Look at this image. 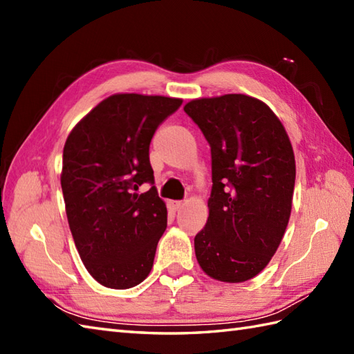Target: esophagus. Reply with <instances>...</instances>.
I'll return each instance as SVG.
<instances>
[{"label": "esophagus", "mask_w": 354, "mask_h": 354, "mask_svg": "<svg viewBox=\"0 0 354 354\" xmlns=\"http://www.w3.org/2000/svg\"><path fill=\"white\" fill-rule=\"evenodd\" d=\"M183 205H184V201H173L171 202V207L175 208V209H179Z\"/></svg>", "instance_id": "34e87169"}]
</instances>
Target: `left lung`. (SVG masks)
I'll return each mask as SVG.
<instances>
[{
    "instance_id": "1",
    "label": "left lung",
    "mask_w": 354,
    "mask_h": 354,
    "mask_svg": "<svg viewBox=\"0 0 354 354\" xmlns=\"http://www.w3.org/2000/svg\"><path fill=\"white\" fill-rule=\"evenodd\" d=\"M212 147L208 221L194 237L207 275L251 280L272 259L289 223L295 156L266 103L245 94L196 99L184 106Z\"/></svg>"
}]
</instances>
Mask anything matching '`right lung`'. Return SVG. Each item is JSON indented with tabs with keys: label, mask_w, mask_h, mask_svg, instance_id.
Returning a JSON list of instances; mask_svg holds the SVG:
<instances>
[{
	"label": "right lung",
	"mask_w": 354,
	"mask_h": 354,
	"mask_svg": "<svg viewBox=\"0 0 354 354\" xmlns=\"http://www.w3.org/2000/svg\"><path fill=\"white\" fill-rule=\"evenodd\" d=\"M183 104L162 95L114 94L74 126L64 146L61 185L74 243L88 272L111 289L140 284L167 227L149 146ZM142 183L152 187L138 194Z\"/></svg>",
	"instance_id": "add662e5"
}]
</instances>
